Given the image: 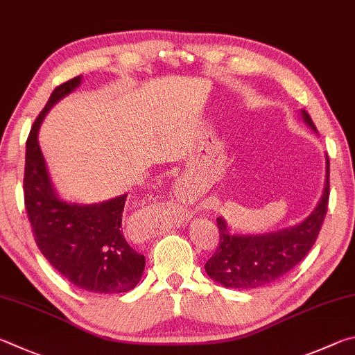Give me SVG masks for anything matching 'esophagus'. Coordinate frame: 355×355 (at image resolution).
Listing matches in <instances>:
<instances>
[{
  "instance_id": "esophagus-1",
  "label": "esophagus",
  "mask_w": 355,
  "mask_h": 355,
  "mask_svg": "<svg viewBox=\"0 0 355 355\" xmlns=\"http://www.w3.org/2000/svg\"><path fill=\"white\" fill-rule=\"evenodd\" d=\"M135 223H137V235H139V237L148 239L149 235L154 232V225L148 218H145V216H140L139 221Z\"/></svg>"
}]
</instances>
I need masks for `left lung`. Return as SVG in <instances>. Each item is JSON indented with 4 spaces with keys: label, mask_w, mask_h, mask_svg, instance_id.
<instances>
[{
    "label": "left lung",
    "mask_w": 355,
    "mask_h": 355,
    "mask_svg": "<svg viewBox=\"0 0 355 355\" xmlns=\"http://www.w3.org/2000/svg\"><path fill=\"white\" fill-rule=\"evenodd\" d=\"M302 118L316 132L306 110H302ZM329 193V157L326 155V182L321 200L300 225L271 234L240 235L231 232L221 216L216 218L220 243L204 266L209 277L226 288L251 290L287 275L315 245L327 212Z\"/></svg>",
    "instance_id": "obj_1"
}]
</instances>
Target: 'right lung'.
<instances>
[{
	"mask_svg": "<svg viewBox=\"0 0 355 355\" xmlns=\"http://www.w3.org/2000/svg\"><path fill=\"white\" fill-rule=\"evenodd\" d=\"M80 79L76 76L55 87L31 128L23 179L24 206L35 243L54 270L92 293H126L140 282L145 270V256L134 251L123 235L128 195L89 206L60 200L37 139L49 109L79 87Z\"/></svg>",
	"mask_w": 355,
	"mask_h": 355,
	"instance_id": "obj_1",
	"label": "right lung"
}]
</instances>
